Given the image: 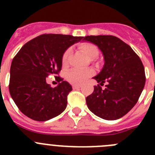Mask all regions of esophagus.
Listing matches in <instances>:
<instances>
[{
	"instance_id": "obj_1",
	"label": "esophagus",
	"mask_w": 155,
	"mask_h": 155,
	"mask_svg": "<svg viewBox=\"0 0 155 155\" xmlns=\"http://www.w3.org/2000/svg\"><path fill=\"white\" fill-rule=\"evenodd\" d=\"M81 87V85H78V84H74L73 88L74 89H78V88H80Z\"/></svg>"
}]
</instances>
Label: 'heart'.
<instances>
[{
  "mask_svg": "<svg viewBox=\"0 0 155 155\" xmlns=\"http://www.w3.org/2000/svg\"><path fill=\"white\" fill-rule=\"evenodd\" d=\"M81 50L82 52L85 54L86 57L89 60H94V59L97 58L99 54V51L98 49L95 45L92 44V43H84L82 44L80 46ZM71 48L68 49L63 54L62 57V64L63 66H67L69 63L70 57L71 56ZM93 74V71L91 70H77L73 69L70 71L68 74H67V79L71 82L72 84H81L84 82L87 81L88 78Z\"/></svg>",
  "mask_w": 155,
  "mask_h": 155,
  "instance_id": "obj_1",
  "label": "heart"
}]
</instances>
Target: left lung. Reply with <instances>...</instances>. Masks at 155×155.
<instances>
[{"instance_id": "left-lung-1", "label": "left lung", "mask_w": 155, "mask_h": 155, "mask_svg": "<svg viewBox=\"0 0 155 155\" xmlns=\"http://www.w3.org/2000/svg\"><path fill=\"white\" fill-rule=\"evenodd\" d=\"M96 45L104 57L103 68L93 78L102 90L94 86L92 94L86 98L88 109L106 120L125 116L137 102L144 87V68L130 46L113 35H87L83 39Z\"/></svg>"}]
</instances>
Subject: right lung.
I'll list each match as a JSON object with an SVG mask.
<instances>
[{
	"label": "right lung",
	"instance_id": "obj_1",
	"mask_svg": "<svg viewBox=\"0 0 155 155\" xmlns=\"http://www.w3.org/2000/svg\"><path fill=\"white\" fill-rule=\"evenodd\" d=\"M83 38L43 34L21 48L11 65L9 91L23 114L36 121H46L65 110L72 87L57 75L62 68L64 52ZM50 74L55 75L60 82L57 87L46 83Z\"/></svg>",
	"mask_w": 155,
	"mask_h": 155
}]
</instances>
